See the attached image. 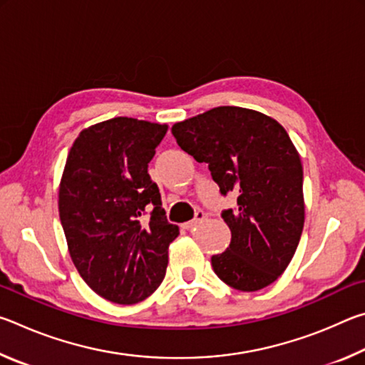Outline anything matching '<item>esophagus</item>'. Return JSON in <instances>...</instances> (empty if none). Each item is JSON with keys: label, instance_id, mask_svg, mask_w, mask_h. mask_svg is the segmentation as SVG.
<instances>
[{"label": "esophagus", "instance_id": "obj_1", "mask_svg": "<svg viewBox=\"0 0 365 365\" xmlns=\"http://www.w3.org/2000/svg\"><path fill=\"white\" fill-rule=\"evenodd\" d=\"M206 217H207V215H206V212H205V211H197V212L195 214V219H193V220L185 222V224H183V228H187V230H191V228H195L197 224H201V222L205 220Z\"/></svg>", "mask_w": 365, "mask_h": 365}]
</instances>
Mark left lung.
Instances as JSON below:
<instances>
[{
  "mask_svg": "<svg viewBox=\"0 0 365 365\" xmlns=\"http://www.w3.org/2000/svg\"><path fill=\"white\" fill-rule=\"evenodd\" d=\"M178 146L206 163L220 193H237L222 219L227 251L211 257L215 275L240 292L269 287L285 272L304 227L302 165L279 122L252 109L220 106L172 127Z\"/></svg>",
  "mask_w": 365,
  "mask_h": 365,
  "instance_id": "8db88e82",
  "label": "left lung"
}]
</instances>
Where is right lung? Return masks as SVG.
<instances>
[{"label":"right lung","mask_w":365,"mask_h":365,"mask_svg":"<svg viewBox=\"0 0 365 365\" xmlns=\"http://www.w3.org/2000/svg\"><path fill=\"white\" fill-rule=\"evenodd\" d=\"M165 132V123L114 117L80 132L66 160L59 217L72 262L86 285L115 304L154 293L178 235L148 174Z\"/></svg>","instance_id":"1"}]
</instances>
